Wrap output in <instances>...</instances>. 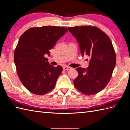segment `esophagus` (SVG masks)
Here are the masks:
<instances>
[{
	"mask_svg": "<svg viewBox=\"0 0 130 130\" xmlns=\"http://www.w3.org/2000/svg\"><path fill=\"white\" fill-rule=\"evenodd\" d=\"M63 70L64 71H68L71 70V68L70 67H68V66H64V67H63Z\"/></svg>",
	"mask_w": 130,
	"mask_h": 130,
	"instance_id": "obj_1",
	"label": "esophagus"
}]
</instances>
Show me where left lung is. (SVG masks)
Here are the masks:
<instances>
[{
	"mask_svg": "<svg viewBox=\"0 0 130 130\" xmlns=\"http://www.w3.org/2000/svg\"><path fill=\"white\" fill-rule=\"evenodd\" d=\"M68 30L79 43L82 56L90 57L87 68H77L78 75L73 81L75 87L86 95L97 93L108 84L116 65L112 42L96 27L77 26L68 28Z\"/></svg>",
	"mask_w": 130,
	"mask_h": 130,
	"instance_id": "obj_1",
	"label": "left lung"
}]
</instances>
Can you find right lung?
Here are the masks:
<instances>
[{"label": "right lung", "instance_id": "add662e5", "mask_svg": "<svg viewBox=\"0 0 130 130\" xmlns=\"http://www.w3.org/2000/svg\"><path fill=\"white\" fill-rule=\"evenodd\" d=\"M67 28L43 26L29 29L21 36L14 51L17 74L24 87L31 93L43 95L55 87L63 68L54 67L45 56L65 33Z\"/></svg>", "mask_w": 130, "mask_h": 130}]
</instances>
